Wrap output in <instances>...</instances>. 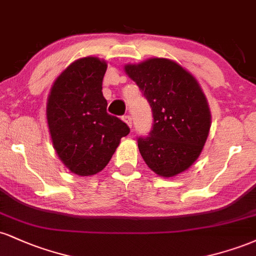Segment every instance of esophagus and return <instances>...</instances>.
Masks as SVG:
<instances>
[{
    "label": "esophagus",
    "mask_w": 256,
    "mask_h": 256,
    "mask_svg": "<svg viewBox=\"0 0 256 256\" xmlns=\"http://www.w3.org/2000/svg\"><path fill=\"white\" fill-rule=\"evenodd\" d=\"M122 120H124V122L128 126H130V128H132V118H131V116H128H128H122Z\"/></svg>",
    "instance_id": "1"
}]
</instances>
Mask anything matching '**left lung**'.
I'll list each match as a JSON object with an SVG mask.
<instances>
[{
	"instance_id": "8db88e82",
	"label": "left lung",
	"mask_w": 256,
	"mask_h": 256,
	"mask_svg": "<svg viewBox=\"0 0 256 256\" xmlns=\"http://www.w3.org/2000/svg\"><path fill=\"white\" fill-rule=\"evenodd\" d=\"M125 71L152 113L149 134L137 138L140 155L156 174H179L195 162L208 137L210 113L204 94L189 72L167 58L126 64Z\"/></svg>"
}]
</instances>
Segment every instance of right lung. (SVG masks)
Wrapping results in <instances>:
<instances>
[{
    "mask_svg": "<svg viewBox=\"0 0 256 256\" xmlns=\"http://www.w3.org/2000/svg\"><path fill=\"white\" fill-rule=\"evenodd\" d=\"M107 64L83 58L58 76L46 104L55 150L70 171L92 176L102 171L130 128L107 113L102 80Z\"/></svg>",
    "mask_w": 256,
    "mask_h": 256,
    "instance_id": "obj_1",
    "label": "right lung"
}]
</instances>
